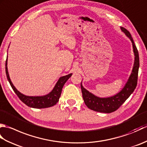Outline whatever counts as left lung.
<instances>
[{"label": "left lung", "mask_w": 147, "mask_h": 147, "mask_svg": "<svg viewBox=\"0 0 147 147\" xmlns=\"http://www.w3.org/2000/svg\"><path fill=\"white\" fill-rule=\"evenodd\" d=\"M121 30L127 38H129L132 43L133 53L135 55L132 71L126 84L121 90V91L115 95L109 97H100L93 94L92 93L84 88L82 82L81 88H82L84 102L88 108L94 111L103 112V113H111L112 112H114L129 98V96L132 94L136 88L140 67L138 52L130 33L123 27H121Z\"/></svg>", "instance_id": "1"}]
</instances>
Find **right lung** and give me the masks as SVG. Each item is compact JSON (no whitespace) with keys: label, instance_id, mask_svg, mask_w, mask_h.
I'll use <instances>...</instances> for the list:
<instances>
[{"label":"right lung","instance_id":"add662e5","mask_svg":"<svg viewBox=\"0 0 147 147\" xmlns=\"http://www.w3.org/2000/svg\"><path fill=\"white\" fill-rule=\"evenodd\" d=\"M5 73L12 90H14V92L18 95V97L20 98L21 100L24 104L28 106V107L35 109L51 107L57 104L61 96L63 86L64 85L65 82L68 80V79L72 76V74H73V73H70L67 74V75L59 78L54 88L47 94L42 96H28L23 94L20 91H18L16 88L14 86L13 84H12L10 77H9L7 69V57L5 61Z\"/></svg>","mask_w":147,"mask_h":147}]
</instances>
